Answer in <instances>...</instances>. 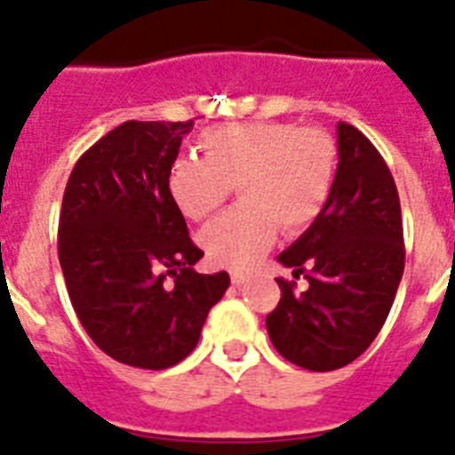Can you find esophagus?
<instances>
[{"instance_id":"esophagus-1","label":"esophagus","mask_w":455,"mask_h":455,"mask_svg":"<svg viewBox=\"0 0 455 455\" xmlns=\"http://www.w3.org/2000/svg\"><path fill=\"white\" fill-rule=\"evenodd\" d=\"M248 275H243V273H232V284L235 287H241V284H246Z\"/></svg>"}]
</instances>
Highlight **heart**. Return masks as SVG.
Listing matches in <instances>:
<instances>
[{"instance_id":"obj_1","label":"heart","mask_w":455,"mask_h":455,"mask_svg":"<svg viewBox=\"0 0 455 455\" xmlns=\"http://www.w3.org/2000/svg\"><path fill=\"white\" fill-rule=\"evenodd\" d=\"M203 159L180 156L168 171V196L188 220H203L236 182L243 203L200 232L214 264L251 268L283 228L300 235L323 214L335 187L339 150L328 132L293 123H243L200 139Z\"/></svg>"}]
</instances>
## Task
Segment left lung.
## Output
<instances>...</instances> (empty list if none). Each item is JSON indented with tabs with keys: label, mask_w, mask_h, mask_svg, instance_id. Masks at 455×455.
<instances>
[{
	"label": "left lung",
	"mask_w": 455,
	"mask_h": 455,
	"mask_svg": "<svg viewBox=\"0 0 455 455\" xmlns=\"http://www.w3.org/2000/svg\"><path fill=\"white\" fill-rule=\"evenodd\" d=\"M335 187L323 214L277 255L309 287L277 277L283 299L267 316L284 360L332 371L363 355L383 328L403 275L399 191L392 172L353 124H337Z\"/></svg>",
	"instance_id": "obj_1"
}]
</instances>
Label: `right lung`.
<instances>
[{
	"instance_id": "add662e5",
	"label": "right lung",
	"mask_w": 455,
	"mask_h": 455,
	"mask_svg": "<svg viewBox=\"0 0 455 455\" xmlns=\"http://www.w3.org/2000/svg\"><path fill=\"white\" fill-rule=\"evenodd\" d=\"M193 120H127L88 148L70 172L59 216L68 296L95 344L118 363L168 369L200 339L230 287L203 257L168 196V171Z\"/></svg>"
}]
</instances>
